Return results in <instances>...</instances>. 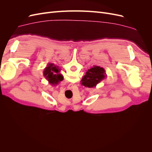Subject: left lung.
Instances as JSON below:
<instances>
[{"instance_id":"1","label":"left lung","mask_w":152,"mask_h":152,"mask_svg":"<svg viewBox=\"0 0 152 152\" xmlns=\"http://www.w3.org/2000/svg\"><path fill=\"white\" fill-rule=\"evenodd\" d=\"M107 74L105 70L99 66H93L89 69L86 73V75L82 78L81 85L91 88L97 86L99 82L104 79Z\"/></svg>"}]
</instances>
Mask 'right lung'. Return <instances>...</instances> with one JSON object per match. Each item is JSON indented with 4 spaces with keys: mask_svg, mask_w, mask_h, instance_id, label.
Here are the masks:
<instances>
[{
    "mask_svg": "<svg viewBox=\"0 0 152 152\" xmlns=\"http://www.w3.org/2000/svg\"><path fill=\"white\" fill-rule=\"evenodd\" d=\"M59 66L55 65L54 63H49L44 68L43 75L50 84L52 86L58 85L63 80V77L60 73Z\"/></svg>",
    "mask_w": 152,
    "mask_h": 152,
    "instance_id": "right-lung-1",
    "label": "right lung"
}]
</instances>
